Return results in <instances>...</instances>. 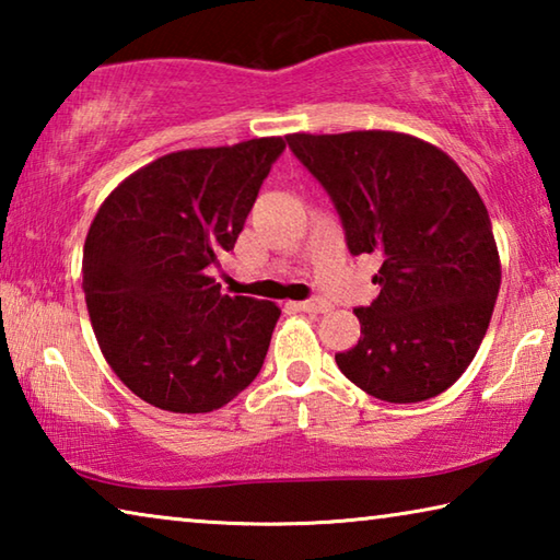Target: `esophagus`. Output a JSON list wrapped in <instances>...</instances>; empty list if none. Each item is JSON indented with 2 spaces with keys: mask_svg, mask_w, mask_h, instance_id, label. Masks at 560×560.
<instances>
[{
  "mask_svg": "<svg viewBox=\"0 0 560 560\" xmlns=\"http://www.w3.org/2000/svg\"><path fill=\"white\" fill-rule=\"evenodd\" d=\"M299 308L306 311V314H328L330 303L326 299H306L299 303Z\"/></svg>",
  "mask_w": 560,
  "mask_h": 560,
  "instance_id": "1",
  "label": "esophagus"
}]
</instances>
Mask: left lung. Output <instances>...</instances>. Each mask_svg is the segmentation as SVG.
<instances>
[{"instance_id": "1", "label": "left lung", "mask_w": 560, "mask_h": 560, "mask_svg": "<svg viewBox=\"0 0 560 560\" xmlns=\"http://www.w3.org/2000/svg\"><path fill=\"white\" fill-rule=\"evenodd\" d=\"M336 205L353 257L377 254L381 287L355 308L360 340L336 353L350 383L422 402L459 381L487 336L501 283L477 187L432 143L393 130L287 136Z\"/></svg>"}]
</instances>
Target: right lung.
<instances>
[{
	"label": "right lung",
	"instance_id": "obj_1",
	"mask_svg": "<svg viewBox=\"0 0 560 560\" xmlns=\"http://www.w3.org/2000/svg\"><path fill=\"white\" fill-rule=\"evenodd\" d=\"M283 138L177 150L113 189L83 244L93 334L122 383L167 412H212L259 375L281 308L226 296L232 252Z\"/></svg>",
	"mask_w": 560,
	"mask_h": 560
}]
</instances>
